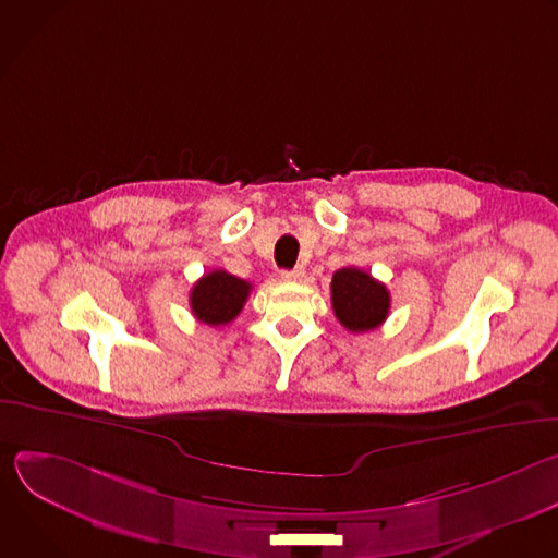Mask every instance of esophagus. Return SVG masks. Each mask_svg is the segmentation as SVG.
Returning <instances> with one entry per match:
<instances>
[{"mask_svg": "<svg viewBox=\"0 0 558 558\" xmlns=\"http://www.w3.org/2000/svg\"><path fill=\"white\" fill-rule=\"evenodd\" d=\"M304 274H306V271H304L302 267H295V269H287V271H282V274H280V278H282V280H287V282H300V280L304 278Z\"/></svg>", "mask_w": 558, "mask_h": 558, "instance_id": "obj_1", "label": "esophagus"}]
</instances>
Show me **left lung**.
Masks as SVG:
<instances>
[{
	"instance_id": "8db88e82",
	"label": "left lung",
	"mask_w": 558,
	"mask_h": 558,
	"mask_svg": "<svg viewBox=\"0 0 558 558\" xmlns=\"http://www.w3.org/2000/svg\"><path fill=\"white\" fill-rule=\"evenodd\" d=\"M333 313L351 333L377 329L388 315L390 293L386 284L357 267H344L331 280Z\"/></svg>"
}]
</instances>
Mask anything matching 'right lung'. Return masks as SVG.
<instances>
[{
  "mask_svg": "<svg viewBox=\"0 0 558 558\" xmlns=\"http://www.w3.org/2000/svg\"><path fill=\"white\" fill-rule=\"evenodd\" d=\"M252 284L243 278H235L225 269H214L205 274L190 293V306L196 320L220 327L231 323L243 311L250 298Z\"/></svg>",
  "mask_w": 558,
  "mask_h": 558,
  "instance_id": "1",
  "label": "right lung"
}]
</instances>
